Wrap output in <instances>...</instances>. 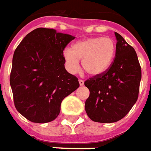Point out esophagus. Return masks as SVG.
I'll return each instance as SVG.
<instances>
[{"label": "esophagus", "mask_w": 151, "mask_h": 151, "mask_svg": "<svg viewBox=\"0 0 151 151\" xmlns=\"http://www.w3.org/2000/svg\"><path fill=\"white\" fill-rule=\"evenodd\" d=\"M78 81H79V85H80L81 86H84V81L83 80H79Z\"/></svg>", "instance_id": "esophagus-1"}]
</instances>
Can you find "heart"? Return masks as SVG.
I'll use <instances>...</instances> for the list:
<instances>
[{
    "label": "heart",
    "instance_id": "1",
    "mask_svg": "<svg viewBox=\"0 0 151 151\" xmlns=\"http://www.w3.org/2000/svg\"><path fill=\"white\" fill-rule=\"evenodd\" d=\"M116 42L109 37H91L77 41L65 48L63 59L69 72H78L81 60L83 70L88 75L96 76L109 70L116 55Z\"/></svg>",
    "mask_w": 151,
    "mask_h": 151
}]
</instances>
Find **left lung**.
<instances>
[{"instance_id": "left-lung-1", "label": "left lung", "mask_w": 151, "mask_h": 151, "mask_svg": "<svg viewBox=\"0 0 151 151\" xmlns=\"http://www.w3.org/2000/svg\"><path fill=\"white\" fill-rule=\"evenodd\" d=\"M116 38V58L105 73L86 81L89 96L85 109L88 116L98 123L123 119L136 102L141 81V67L135 50L121 35Z\"/></svg>"}]
</instances>
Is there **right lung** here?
<instances>
[{"label": "right lung", "mask_w": 151, "mask_h": 151, "mask_svg": "<svg viewBox=\"0 0 151 151\" xmlns=\"http://www.w3.org/2000/svg\"><path fill=\"white\" fill-rule=\"evenodd\" d=\"M53 28L33 30L18 45L10 74L15 107L33 123L56 119L61 103L79 87L75 76L65 68L63 52L74 39Z\"/></svg>", "instance_id": "1"}]
</instances>
